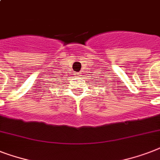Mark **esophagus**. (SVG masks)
Returning <instances> with one entry per match:
<instances>
[{
    "label": "esophagus",
    "mask_w": 160,
    "mask_h": 160,
    "mask_svg": "<svg viewBox=\"0 0 160 160\" xmlns=\"http://www.w3.org/2000/svg\"><path fill=\"white\" fill-rule=\"evenodd\" d=\"M76 76H77V77H81V76H82V73L81 72H78V73H76Z\"/></svg>",
    "instance_id": "34e87169"
}]
</instances>
